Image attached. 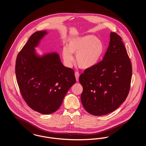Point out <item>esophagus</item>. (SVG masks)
Listing matches in <instances>:
<instances>
[{
	"label": "esophagus",
	"instance_id": "obj_1",
	"mask_svg": "<svg viewBox=\"0 0 146 146\" xmlns=\"http://www.w3.org/2000/svg\"><path fill=\"white\" fill-rule=\"evenodd\" d=\"M75 78H76V80L77 82L79 81V76H80V74L78 72H75Z\"/></svg>",
	"mask_w": 146,
	"mask_h": 146
}]
</instances>
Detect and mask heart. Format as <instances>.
Returning a JSON list of instances; mask_svg holds the SVG:
<instances>
[{
  "mask_svg": "<svg viewBox=\"0 0 146 146\" xmlns=\"http://www.w3.org/2000/svg\"><path fill=\"white\" fill-rule=\"evenodd\" d=\"M104 51L102 42L93 35L77 37L69 40L67 47L63 49V58L68 66L73 62L72 53L76 54V62L83 69L93 66Z\"/></svg>",
  "mask_w": 146,
  "mask_h": 146,
  "instance_id": "heart-1",
  "label": "heart"
}]
</instances>
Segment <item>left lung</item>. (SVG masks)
<instances>
[{
	"label": "left lung",
	"instance_id": "1",
	"mask_svg": "<svg viewBox=\"0 0 146 146\" xmlns=\"http://www.w3.org/2000/svg\"><path fill=\"white\" fill-rule=\"evenodd\" d=\"M132 66L122 38L111 33L103 60L86 68L79 76L83 88L81 101L89 113L101 116L122 104L129 94Z\"/></svg>",
	"mask_w": 146,
	"mask_h": 146
}]
</instances>
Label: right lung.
I'll return each mask as SVG.
<instances>
[{
    "instance_id": "obj_1",
    "label": "right lung",
    "mask_w": 146,
    "mask_h": 146,
    "mask_svg": "<svg viewBox=\"0 0 146 146\" xmlns=\"http://www.w3.org/2000/svg\"><path fill=\"white\" fill-rule=\"evenodd\" d=\"M46 34H33L19 53L15 66L16 76L21 96L33 110L50 114L61 106L68 89L76 83L74 71L64 67L56 53L42 57L34 47Z\"/></svg>"
}]
</instances>
